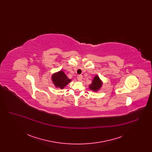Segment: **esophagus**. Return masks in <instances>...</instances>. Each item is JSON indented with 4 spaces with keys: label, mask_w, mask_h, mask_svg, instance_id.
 Segmentation results:
<instances>
[{
    "label": "esophagus",
    "mask_w": 152,
    "mask_h": 152,
    "mask_svg": "<svg viewBox=\"0 0 152 152\" xmlns=\"http://www.w3.org/2000/svg\"><path fill=\"white\" fill-rule=\"evenodd\" d=\"M77 79L78 80H79V81H81L82 79H83V76L82 75H78L77 76Z\"/></svg>",
    "instance_id": "esophagus-1"
}]
</instances>
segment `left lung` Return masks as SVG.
Here are the masks:
<instances>
[{
	"instance_id": "obj_1",
	"label": "left lung",
	"mask_w": 152,
	"mask_h": 152,
	"mask_svg": "<svg viewBox=\"0 0 152 152\" xmlns=\"http://www.w3.org/2000/svg\"><path fill=\"white\" fill-rule=\"evenodd\" d=\"M102 85V81L97 75H96L92 80L91 84L89 86V87L91 90L96 92L101 88Z\"/></svg>"
}]
</instances>
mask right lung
<instances>
[{"label": "right lung", "mask_w": 152, "mask_h": 152, "mask_svg": "<svg viewBox=\"0 0 152 152\" xmlns=\"http://www.w3.org/2000/svg\"><path fill=\"white\" fill-rule=\"evenodd\" d=\"M52 81L56 88L63 89L71 81V79H69L63 71L60 70L52 75Z\"/></svg>", "instance_id": "right-lung-1"}]
</instances>
